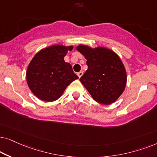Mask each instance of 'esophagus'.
I'll use <instances>...</instances> for the list:
<instances>
[{
  "instance_id": "1",
  "label": "esophagus",
  "mask_w": 157,
  "mask_h": 157,
  "mask_svg": "<svg viewBox=\"0 0 157 157\" xmlns=\"http://www.w3.org/2000/svg\"><path fill=\"white\" fill-rule=\"evenodd\" d=\"M82 75H83L82 72H79L78 73H77V76L79 77V78H80V77L82 76Z\"/></svg>"
}]
</instances>
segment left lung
<instances>
[{"label":"left lung","instance_id":"obj_1","mask_svg":"<svg viewBox=\"0 0 157 157\" xmlns=\"http://www.w3.org/2000/svg\"><path fill=\"white\" fill-rule=\"evenodd\" d=\"M76 49L87 59V70L80 80L96 102L110 105L126 87L127 75L121 58L111 49L80 44Z\"/></svg>","mask_w":157,"mask_h":157}]
</instances>
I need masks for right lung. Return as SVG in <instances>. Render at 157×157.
<instances>
[{
  "label": "right lung",
  "mask_w": 157,
  "mask_h": 157,
  "mask_svg": "<svg viewBox=\"0 0 157 157\" xmlns=\"http://www.w3.org/2000/svg\"><path fill=\"white\" fill-rule=\"evenodd\" d=\"M72 46L57 44L44 48L33 57L26 71L29 89L39 99L52 102L59 98L66 87L78 77L64 57Z\"/></svg>",
  "instance_id": "right-lung-1"
}]
</instances>
